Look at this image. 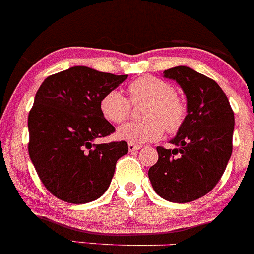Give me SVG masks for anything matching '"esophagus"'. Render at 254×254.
<instances>
[{"mask_svg": "<svg viewBox=\"0 0 254 254\" xmlns=\"http://www.w3.org/2000/svg\"><path fill=\"white\" fill-rule=\"evenodd\" d=\"M127 147H129V151H136V150L141 149V145H137V144H132V142H129L127 144Z\"/></svg>", "mask_w": 254, "mask_h": 254, "instance_id": "obj_1", "label": "esophagus"}]
</instances>
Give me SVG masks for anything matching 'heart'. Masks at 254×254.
I'll return each mask as SVG.
<instances>
[{
	"instance_id": "b5f03b06",
	"label": "heart",
	"mask_w": 254,
	"mask_h": 254,
	"mask_svg": "<svg viewBox=\"0 0 254 254\" xmlns=\"http://www.w3.org/2000/svg\"><path fill=\"white\" fill-rule=\"evenodd\" d=\"M129 93L134 104L147 103L142 112L145 120L120 127L117 131L118 139L141 145L159 140L164 130L175 134L181 129L186 120L187 108L169 82L155 77H142L129 85ZM100 110L109 122L123 123L130 117L131 104L120 92L110 90L103 97Z\"/></svg>"
}]
</instances>
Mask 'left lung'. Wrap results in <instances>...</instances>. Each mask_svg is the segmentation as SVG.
I'll return each mask as SVG.
<instances>
[{"mask_svg":"<svg viewBox=\"0 0 254 254\" xmlns=\"http://www.w3.org/2000/svg\"><path fill=\"white\" fill-rule=\"evenodd\" d=\"M164 77L182 88L187 115L170 141L176 147H156L159 160L149 169V179L160 197L186 203L210 192L222 177L232 154L235 114L211 78L185 65L165 70Z\"/></svg>","mask_w":254,"mask_h":254,"instance_id":"8db88e82","label":"left lung"}]
</instances>
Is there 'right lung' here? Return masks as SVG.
Segmentation results:
<instances>
[{"label":"right lung","mask_w":254,"mask_h":254,"mask_svg":"<svg viewBox=\"0 0 254 254\" xmlns=\"http://www.w3.org/2000/svg\"><path fill=\"white\" fill-rule=\"evenodd\" d=\"M127 78L77 65L39 87L28 114V154L42 184L59 200L87 203L109 187L129 149L125 141L94 144L115 131L100 102Z\"/></svg>","instance_id":"right-lung-1"}]
</instances>
